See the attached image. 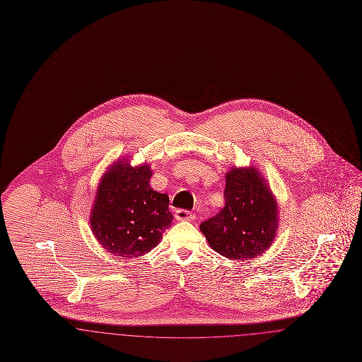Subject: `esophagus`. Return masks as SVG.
I'll return each instance as SVG.
<instances>
[{
  "instance_id": "esophagus-1",
  "label": "esophagus",
  "mask_w": 362,
  "mask_h": 362,
  "mask_svg": "<svg viewBox=\"0 0 362 362\" xmlns=\"http://www.w3.org/2000/svg\"><path fill=\"white\" fill-rule=\"evenodd\" d=\"M175 218L177 221H192L195 220V216L192 213H189V210H183V209H179L176 210L175 213Z\"/></svg>"
}]
</instances>
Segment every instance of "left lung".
<instances>
[{
  "label": "left lung",
  "mask_w": 362,
  "mask_h": 362,
  "mask_svg": "<svg viewBox=\"0 0 362 362\" xmlns=\"http://www.w3.org/2000/svg\"><path fill=\"white\" fill-rule=\"evenodd\" d=\"M225 206L199 229L209 245L228 259L258 258L278 230V205L264 176L254 165L225 173Z\"/></svg>",
  "instance_id": "obj_1"
}]
</instances>
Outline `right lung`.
<instances>
[{
	"label": "right lung",
	"mask_w": 362,
	"mask_h": 362,
	"mask_svg": "<svg viewBox=\"0 0 362 362\" xmlns=\"http://www.w3.org/2000/svg\"><path fill=\"white\" fill-rule=\"evenodd\" d=\"M149 164L132 165L129 156L104 173L90 209L95 239L118 258H136L152 251L171 226L170 197L151 187Z\"/></svg>",
	"instance_id": "1"
}]
</instances>
